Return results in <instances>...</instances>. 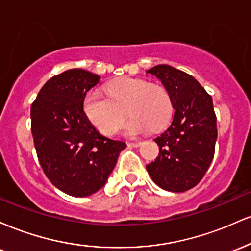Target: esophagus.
<instances>
[{
  "label": "esophagus",
  "instance_id": "esophagus-1",
  "mask_svg": "<svg viewBox=\"0 0 251 251\" xmlns=\"http://www.w3.org/2000/svg\"><path fill=\"white\" fill-rule=\"evenodd\" d=\"M128 146H132V148H139L140 143L139 142H134V143H127Z\"/></svg>",
  "mask_w": 251,
  "mask_h": 251
}]
</instances>
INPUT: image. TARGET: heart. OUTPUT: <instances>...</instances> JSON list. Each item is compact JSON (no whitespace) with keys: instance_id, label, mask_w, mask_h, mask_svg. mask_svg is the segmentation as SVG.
Wrapping results in <instances>:
<instances>
[{"instance_id":"b5f03b06","label":"heart","mask_w":251,"mask_h":251,"mask_svg":"<svg viewBox=\"0 0 251 251\" xmlns=\"http://www.w3.org/2000/svg\"><path fill=\"white\" fill-rule=\"evenodd\" d=\"M107 97L91 91L83 99L85 116L102 134L109 135L122 125L126 113L131 119L124 127L125 134L138 135L151 127L160 129L172 113V103L165 88L133 77H123L106 86Z\"/></svg>"}]
</instances>
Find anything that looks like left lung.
Instances as JSON below:
<instances>
[{"label":"left lung","instance_id":"1","mask_svg":"<svg viewBox=\"0 0 251 251\" xmlns=\"http://www.w3.org/2000/svg\"><path fill=\"white\" fill-rule=\"evenodd\" d=\"M158 77L175 108L174 120L154 142L159 154L146 165L159 188L184 192L200 183L215 154L217 139L212 98L190 74L169 65L146 71Z\"/></svg>","mask_w":251,"mask_h":251}]
</instances>
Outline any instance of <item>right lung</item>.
I'll return each mask as SVG.
<instances>
[{
	"label": "right lung",
	"mask_w": 251,
	"mask_h": 251,
	"mask_svg": "<svg viewBox=\"0 0 251 251\" xmlns=\"http://www.w3.org/2000/svg\"><path fill=\"white\" fill-rule=\"evenodd\" d=\"M100 77L74 68L50 77L30 109L40 165L54 186L73 197L99 191L126 144L100 134L83 112L86 94Z\"/></svg>",
	"instance_id": "obj_1"
}]
</instances>
